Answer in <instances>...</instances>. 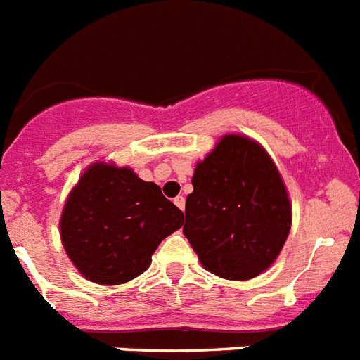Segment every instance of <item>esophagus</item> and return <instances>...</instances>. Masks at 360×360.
<instances>
[{
  "label": "esophagus",
  "mask_w": 360,
  "mask_h": 360,
  "mask_svg": "<svg viewBox=\"0 0 360 360\" xmlns=\"http://www.w3.org/2000/svg\"><path fill=\"white\" fill-rule=\"evenodd\" d=\"M174 204H176L178 210L184 211V207H186V198H184V196H176V198H174Z\"/></svg>",
  "instance_id": "1"
}]
</instances>
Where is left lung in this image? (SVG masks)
<instances>
[{"label":"left lung","instance_id":"left-lung-1","mask_svg":"<svg viewBox=\"0 0 360 360\" xmlns=\"http://www.w3.org/2000/svg\"><path fill=\"white\" fill-rule=\"evenodd\" d=\"M291 227V205L269 155L245 136L227 134L193 174L184 235L202 266L248 281L275 262Z\"/></svg>","mask_w":360,"mask_h":360}]
</instances>
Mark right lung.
<instances>
[{
  "label": "right lung",
  "mask_w": 360,
  "mask_h": 360,
  "mask_svg": "<svg viewBox=\"0 0 360 360\" xmlns=\"http://www.w3.org/2000/svg\"><path fill=\"white\" fill-rule=\"evenodd\" d=\"M184 213L155 182L127 167L94 164L79 178L61 214V242L91 282L124 284L142 275Z\"/></svg>",
  "instance_id": "obj_1"
}]
</instances>
